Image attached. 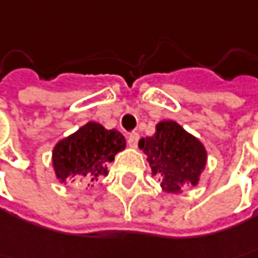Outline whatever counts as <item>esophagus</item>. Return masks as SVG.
Listing matches in <instances>:
<instances>
[{"instance_id": "obj_1", "label": "esophagus", "mask_w": 258, "mask_h": 258, "mask_svg": "<svg viewBox=\"0 0 258 258\" xmlns=\"http://www.w3.org/2000/svg\"><path fill=\"white\" fill-rule=\"evenodd\" d=\"M139 134H130L128 137H127V143H128V146L130 147H133V149H136L137 147V144H139Z\"/></svg>"}]
</instances>
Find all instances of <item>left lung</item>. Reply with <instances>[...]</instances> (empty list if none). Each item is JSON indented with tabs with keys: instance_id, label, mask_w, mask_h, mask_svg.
<instances>
[{
	"instance_id": "obj_1",
	"label": "left lung",
	"mask_w": 258,
	"mask_h": 258,
	"mask_svg": "<svg viewBox=\"0 0 258 258\" xmlns=\"http://www.w3.org/2000/svg\"><path fill=\"white\" fill-rule=\"evenodd\" d=\"M139 147L147 156L151 174L166 194L177 195L186 186H198L205 170L208 151L204 143L173 119L156 124V133L143 137Z\"/></svg>"
}]
</instances>
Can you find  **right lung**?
Returning a JSON list of instances; mask_svg holds the SVG:
<instances>
[{"instance_id":"right-lung-1","label":"right lung","mask_w":258,"mask_h":258,"mask_svg":"<svg viewBox=\"0 0 258 258\" xmlns=\"http://www.w3.org/2000/svg\"><path fill=\"white\" fill-rule=\"evenodd\" d=\"M124 149L125 139L118 130H107L99 122L89 121L54 144L51 150L54 176L59 183L72 180L89 186L107 176V163Z\"/></svg>"}]
</instances>
